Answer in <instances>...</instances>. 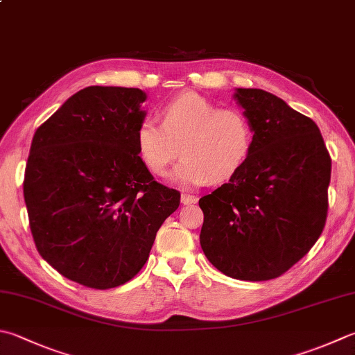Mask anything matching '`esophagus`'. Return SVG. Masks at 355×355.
Instances as JSON below:
<instances>
[{"label":"esophagus","mask_w":355,"mask_h":355,"mask_svg":"<svg viewBox=\"0 0 355 355\" xmlns=\"http://www.w3.org/2000/svg\"><path fill=\"white\" fill-rule=\"evenodd\" d=\"M180 202H182L184 205H191V204L196 202V196L187 195V193H182V195H180Z\"/></svg>","instance_id":"obj_1"}]
</instances>
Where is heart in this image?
<instances>
[{
  "label": "heart",
  "mask_w": 355,
  "mask_h": 355,
  "mask_svg": "<svg viewBox=\"0 0 355 355\" xmlns=\"http://www.w3.org/2000/svg\"><path fill=\"white\" fill-rule=\"evenodd\" d=\"M160 123L145 117L135 131L140 162L162 176L179 151L173 180L184 187L224 184L244 168L255 148V128L238 108H223L196 92H184L160 108Z\"/></svg>",
  "instance_id": "b5f03b06"
}]
</instances>
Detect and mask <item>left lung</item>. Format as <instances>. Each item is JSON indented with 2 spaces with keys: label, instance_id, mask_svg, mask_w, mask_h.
Instances as JSON below:
<instances>
[{
  "label": "left lung",
  "instance_id": "left-lung-1",
  "mask_svg": "<svg viewBox=\"0 0 355 355\" xmlns=\"http://www.w3.org/2000/svg\"><path fill=\"white\" fill-rule=\"evenodd\" d=\"M235 97L255 128V148L238 175L199 199L200 247L224 275L278 278L322 235L331 156L318 126L263 89Z\"/></svg>",
  "mask_w": 355,
  "mask_h": 355
}]
</instances>
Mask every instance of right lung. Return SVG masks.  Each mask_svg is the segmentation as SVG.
Wrapping results in <instances>:
<instances>
[{
  "instance_id": "1",
  "label": "right lung",
  "mask_w": 355,
  "mask_h": 355,
  "mask_svg": "<svg viewBox=\"0 0 355 355\" xmlns=\"http://www.w3.org/2000/svg\"><path fill=\"white\" fill-rule=\"evenodd\" d=\"M145 98L137 88L88 86L32 139L23 191L33 243L58 273L91 289L135 278L180 202L137 156Z\"/></svg>"
}]
</instances>
